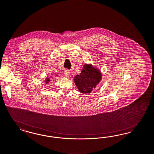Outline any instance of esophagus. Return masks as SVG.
Returning a JSON list of instances; mask_svg holds the SVG:
<instances>
[{
  "instance_id": "34e87169",
  "label": "esophagus",
  "mask_w": 154,
  "mask_h": 154,
  "mask_svg": "<svg viewBox=\"0 0 154 154\" xmlns=\"http://www.w3.org/2000/svg\"><path fill=\"white\" fill-rule=\"evenodd\" d=\"M64 75L66 77H69L70 76V72L68 70H65L64 72Z\"/></svg>"
}]
</instances>
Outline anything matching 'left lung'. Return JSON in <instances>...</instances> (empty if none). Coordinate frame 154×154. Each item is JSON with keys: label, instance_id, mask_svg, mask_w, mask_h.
Listing matches in <instances>:
<instances>
[{"label": "left lung", "instance_id": "obj_1", "mask_svg": "<svg viewBox=\"0 0 154 154\" xmlns=\"http://www.w3.org/2000/svg\"><path fill=\"white\" fill-rule=\"evenodd\" d=\"M102 79L101 72L91 64H85L80 74L74 78L75 84L83 94H89L95 89Z\"/></svg>", "mask_w": 154, "mask_h": 154}]
</instances>
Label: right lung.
<instances>
[{"label":"right lung","mask_w":154,"mask_h":154,"mask_svg":"<svg viewBox=\"0 0 154 154\" xmlns=\"http://www.w3.org/2000/svg\"><path fill=\"white\" fill-rule=\"evenodd\" d=\"M50 81H51V80L49 79V78H47L46 80H45V82L47 84H48V83H49Z\"/></svg>","instance_id":"obj_1"}]
</instances>
